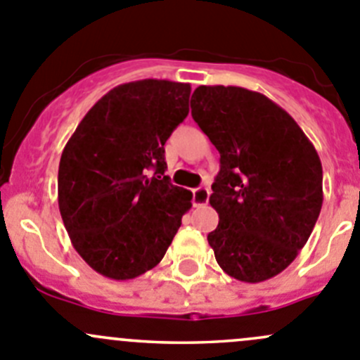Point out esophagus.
Wrapping results in <instances>:
<instances>
[{
    "mask_svg": "<svg viewBox=\"0 0 360 360\" xmlns=\"http://www.w3.org/2000/svg\"><path fill=\"white\" fill-rule=\"evenodd\" d=\"M194 206H206L210 199V191L206 187H198L194 188Z\"/></svg>",
    "mask_w": 360,
    "mask_h": 360,
    "instance_id": "obj_1",
    "label": "esophagus"
}]
</instances>
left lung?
I'll use <instances>...</instances> for the list:
<instances>
[{
	"mask_svg": "<svg viewBox=\"0 0 360 360\" xmlns=\"http://www.w3.org/2000/svg\"><path fill=\"white\" fill-rule=\"evenodd\" d=\"M192 119L220 154L208 234L220 268L259 283L282 273L306 245L322 208V162L296 120L264 94L199 85Z\"/></svg>",
	"mask_w": 360,
	"mask_h": 360,
	"instance_id": "8db88e82",
	"label": "left lung"
}]
</instances>
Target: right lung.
Wrapping results in <instances>:
<instances>
[{"instance_id":"add662e5","label":"right lung","mask_w":360,"mask_h":360,"mask_svg":"<svg viewBox=\"0 0 360 360\" xmlns=\"http://www.w3.org/2000/svg\"><path fill=\"white\" fill-rule=\"evenodd\" d=\"M188 98L191 84L181 82L117 85L64 147L60 217L78 255L106 278L133 280L155 268L191 210L192 192L165 175V143L187 117Z\"/></svg>"}]
</instances>
